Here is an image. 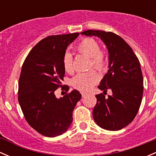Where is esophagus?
<instances>
[{
    "instance_id": "obj_1",
    "label": "esophagus",
    "mask_w": 156,
    "mask_h": 156,
    "mask_svg": "<svg viewBox=\"0 0 156 156\" xmlns=\"http://www.w3.org/2000/svg\"><path fill=\"white\" fill-rule=\"evenodd\" d=\"M81 96H82V97H85V96L87 95V93L84 92V91H81Z\"/></svg>"
}]
</instances>
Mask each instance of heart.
Here are the masks:
<instances>
[{"label":"heart","instance_id":"obj_1","mask_svg":"<svg viewBox=\"0 0 156 156\" xmlns=\"http://www.w3.org/2000/svg\"><path fill=\"white\" fill-rule=\"evenodd\" d=\"M77 50L81 54L90 58L91 66L101 70L106 66V59L100 52V46L97 41L93 38H84L77 45ZM62 65L67 73L74 72L73 56L69 51H66L62 56ZM100 77L94 71L78 73L72 79V85L75 89L86 91L91 89L99 81Z\"/></svg>","mask_w":156,"mask_h":156}]
</instances>
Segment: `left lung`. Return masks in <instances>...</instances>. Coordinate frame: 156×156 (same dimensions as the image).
I'll return each instance as SVG.
<instances>
[{
	"label": "left lung",
	"mask_w": 156,
	"mask_h": 156,
	"mask_svg": "<svg viewBox=\"0 0 156 156\" xmlns=\"http://www.w3.org/2000/svg\"><path fill=\"white\" fill-rule=\"evenodd\" d=\"M81 34L101 39L108 53V70L98 88L103 93L111 90L112 94L108 97L96 95L94 122L106 130H121L133 120L142 101L144 78L139 59L127 42L115 33L87 30Z\"/></svg>",
	"instance_id": "8db88e82"
}]
</instances>
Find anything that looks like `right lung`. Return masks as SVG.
Segmentation results:
<instances>
[{
  "label": "right lung",
  "instance_id": "right-lung-1",
  "mask_svg": "<svg viewBox=\"0 0 156 156\" xmlns=\"http://www.w3.org/2000/svg\"><path fill=\"white\" fill-rule=\"evenodd\" d=\"M79 33L52 35L37 44L26 57L19 80L18 100L25 119L41 134L55 137L70 127L72 112L81 94L73 90L57 98L65 69L62 56ZM62 89L68 91L69 86Z\"/></svg>",
  "mask_w": 156,
  "mask_h": 156
}]
</instances>
